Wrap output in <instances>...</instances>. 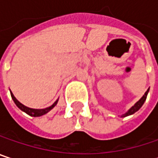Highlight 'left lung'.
Segmentation results:
<instances>
[{
    "label": "left lung",
    "instance_id": "1",
    "mask_svg": "<svg viewBox=\"0 0 158 158\" xmlns=\"http://www.w3.org/2000/svg\"><path fill=\"white\" fill-rule=\"evenodd\" d=\"M148 92H149V89L145 91V93L143 95L142 98H141L137 102H135V105H133V106H132L129 110H127L125 113L122 114V115H121V117H126V116L132 115V114H134L135 112H136L137 110H139V109H140V108L143 106V104L144 103V102H145V100H146V97H147Z\"/></svg>",
    "mask_w": 158,
    "mask_h": 158
}]
</instances>
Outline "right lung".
I'll list each match as a JSON object with an SVG mask.
<instances>
[{
	"instance_id": "obj_1",
	"label": "right lung",
	"mask_w": 158,
	"mask_h": 158,
	"mask_svg": "<svg viewBox=\"0 0 158 158\" xmlns=\"http://www.w3.org/2000/svg\"><path fill=\"white\" fill-rule=\"evenodd\" d=\"M11 96H12V99L14 100L15 103L16 104V106H17L20 110L24 111L25 113H27L28 115H30V116H32V117H39V116H42V115L48 113V111H50V110H52V109L56 105V103H57V102H58V99H57L51 106H49L48 108H45V109H33V108H29V107H26L25 105L22 104V103L16 99L15 97V95L13 94L12 91H11Z\"/></svg>"
}]
</instances>
